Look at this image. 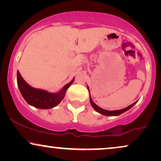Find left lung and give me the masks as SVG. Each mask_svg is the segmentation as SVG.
<instances>
[{
  "label": "left lung",
  "mask_w": 161,
  "mask_h": 161,
  "mask_svg": "<svg viewBox=\"0 0 161 161\" xmlns=\"http://www.w3.org/2000/svg\"><path fill=\"white\" fill-rule=\"evenodd\" d=\"M88 89H89V87H88ZM90 103H91L92 106L93 107V108L97 112H98V113H100V114H103V115H105V116H116L120 115V114H123V113H124V112L127 111V110H129L130 108H131L133 107V105L136 104V102L133 103V104H131L130 105H129V106H127V108H125L120 109V110H115V111H108V110L103 109V108H102L99 107L97 105H96L95 103L93 102V100H92L91 96H90Z\"/></svg>",
  "instance_id": "8db88e82"
}]
</instances>
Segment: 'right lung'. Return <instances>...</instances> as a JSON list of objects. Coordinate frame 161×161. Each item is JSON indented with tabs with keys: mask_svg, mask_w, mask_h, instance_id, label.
Wrapping results in <instances>:
<instances>
[{
	"mask_svg": "<svg viewBox=\"0 0 161 161\" xmlns=\"http://www.w3.org/2000/svg\"><path fill=\"white\" fill-rule=\"evenodd\" d=\"M17 76L19 90L25 100L31 106L40 109H50L58 105L64 97L65 93L68 88L71 86L75 80V78L72 79L58 92L51 93L45 90L35 89L31 86L25 82L19 71L17 72Z\"/></svg>",
	"mask_w": 161,
	"mask_h": 161,
	"instance_id": "obj_1",
	"label": "right lung"
}]
</instances>
